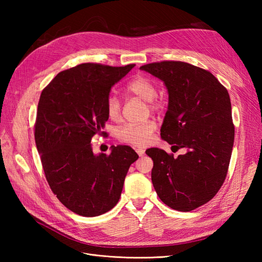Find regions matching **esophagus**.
<instances>
[{
	"label": "esophagus",
	"mask_w": 262,
	"mask_h": 262,
	"mask_svg": "<svg viewBox=\"0 0 262 262\" xmlns=\"http://www.w3.org/2000/svg\"><path fill=\"white\" fill-rule=\"evenodd\" d=\"M137 153L139 154V156H143L144 155V153H145V150L143 149V148H137Z\"/></svg>",
	"instance_id": "34e87169"
}]
</instances>
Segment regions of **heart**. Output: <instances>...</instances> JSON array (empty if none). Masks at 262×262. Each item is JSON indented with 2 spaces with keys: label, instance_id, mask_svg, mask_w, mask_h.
<instances>
[{
  "label": "heart",
  "instance_id": "obj_1",
  "mask_svg": "<svg viewBox=\"0 0 262 262\" xmlns=\"http://www.w3.org/2000/svg\"><path fill=\"white\" fill-rule=\"evenodd\" d=\"M125 91L130 95L146 100L148 107L153 112H158L162 108L161 102L155 97L157 95V86L155 82L146 75H137L126 84ZM106 113L108 118L113 121H119L121 117V102L116 96L112 95L106 101ZM156 124L153 120H145L139 123H126L118 130V137L124 143L137 146L146 145Z\"/></svg>",
  "mask_w": 262,
  "mask_h": 262
}]
</instances>
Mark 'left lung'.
<instances>
[{
    "label": "left lung",
    "mask_w": 262,
    "mask_h": 262,
    "mask_svg": "<svg viewBox=\"0 0 262 262\" xmlns=\"http://www.w3.org/2000/svg\"><path fill=\"white\" fill-rule=\"evenodd\" d=\"M140 69L167 87L162 139L176 150L186 148L176 158L161 148L146 149L154 164V189L169 208L192 211L213 199L227 175L235 137L228 92L208 70L187 62L161 61Z\"/></svg>",
    "instance_id": "8db88e82"
}]
</instances>
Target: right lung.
<instances>
[{
    "label": "right lung",
    "mask_w": 262,
    "mask_h": 262,
    "mask_svg": "<svg viewBox=\"0 0 262 262\" xmlns=\"http://www.w3.org/2000/svg\"><path fill=\"white\" fill-rule=\"evenodd\" d=\"M134 64L82 63L62 71L41 92L35 122L45 176L60 202L82 216H98L120 199L124 178L139 155L128 145L95 155L91 141L108 120L112 87Z\"/></svg>",
    "instance_id": "add662e5"
}]
</instances>
